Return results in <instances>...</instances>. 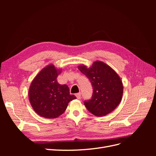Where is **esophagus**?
I'll use <instances>...</instances> for the list:
<instances>
[{"instance_id":"1","label":"esophagus","mask_w":156,"mask_h":156,"mask_svg":"<svg viewBox=\"0 0 156 156\" xmlns=\"http://www.w3.org/2000/svg\"><path fill=\"white\" fill-rule=\"evenodd\" d=\"M75 96H76L77 99H80V98H81V93H80V92L77 93V94H75Z\"/></svg>"}]
</instances>
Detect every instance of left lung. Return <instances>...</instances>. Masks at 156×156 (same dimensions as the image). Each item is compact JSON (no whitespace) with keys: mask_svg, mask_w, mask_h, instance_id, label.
I'll return each mask as SVG.
<instances>
[{"mask_svg":"<svg viewBox=\"0 0 156 156\" xmlns=\"http://www.w3.org/2000/svg\"><path fill=\"white\" fill-rule=\"evenodd\" d=\"M80 72L91 82L93 95L91 100L84 101L87 109L96 116H103L114 111L123 96V84L119 75L107 64L100 60L90 68L81 64Z\"/></svg>","mask_w":156,"mask_h":156,"instance_id":"left-lung-1","label":"left lung"}]
</instances>
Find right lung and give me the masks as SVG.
<instances>
[{"label":"right lung","mask_w":156,"mask_h":156,"mask_svg":"<svg viewBox=\"0 0 156 156\" xmlns=\"http://www.w3.org/2000/svg\"><path fill=\"white\" fill-rule=\"evenodd\" d=\"M62 69L48 65L32 80L29 90L30 105L37 115L45 119H56L62 115L69 101L76 98L71 95L66 84H60L57 77Z\"/></svg>","instance_id":"add662e5"}]
</instances>
